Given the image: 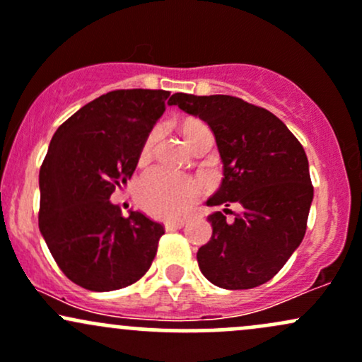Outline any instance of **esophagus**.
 I'll return each mask as SVG.
<instances>
[{"mask_svg": "<svg viewBox=\"0 0 362 362\" xmlns=\"http://www.w3.org/2000/svg\"><path fill=\"white\" fill-rule=\"evenodd\" d=\"M165 230H174V229H181L185 226V221H169L165 222Z\"/></svg>", "mask_w": 362, "mask_h": 362, "instance_id": "obj_1", "label": "esophagus"}]
</instances>
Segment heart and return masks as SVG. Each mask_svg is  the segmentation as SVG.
Instances as JSON below:
<instances>
[{
    "mask_svg": "<svg viewBox=\"0 0 362 362\" xmlns=\"http://www.w3.org/2000/svg\"><path fill=\"white\" fill-rule=\"evenodd\" d=\"M205 129L209 128L200 121L186 123L182 128L186 144L192 145L194 138ZM157 138H159V129L156 128L148 133L144 145H141L140 162H145L152 156ZM198 193H200V185L193 177L165 168H153L147 170L136 185V197L140 205L147 212L164 218L181 217L197 200Z\"/></svg>",
    "mask_w": 362,
    "mask_h": 362,
    "instance_id": "heart-1",
    "label": "heart"
}]
</instances>
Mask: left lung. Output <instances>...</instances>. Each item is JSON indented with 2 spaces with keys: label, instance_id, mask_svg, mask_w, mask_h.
I'll return each instance as SVG.
<instances>
[{
  "label": "left lung",
  "instance_id": "8db88e82",
  "mask_svg": "<svg viewBox=\"0 0 362 362\" xmlns=\"http://www.w3.org/2000/svg\"><path fill=\"white\" fill-rule=\"evenodd\" d=\"M168 104L200 117L215 136L224 177L206 205L243 206L233 222L209 215L212 238L197 253L202 274L222 289L269 282L306 233L313 186L303 145L277 116L238 97L180 92Z\"/></svg>",
  "mask_w": 362,
  "mask_h": 362
}]
</instances>
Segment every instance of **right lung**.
<instances>
[{
  "label": "right lung",
  "instance_id": "add662e5",
  "mask_svg": "<svg viewBox=\"0 0 362 362\" xmlns=\"http://www.w3.org/2000/svg\"><path fill=\"white\" fill-rule=\"evenodd\" d=\"M168 90L129 88L97 97L51 138L40 165L39 229L71 282L95 292L132 286L152 265L164 227L128 217L109 198L135 173Z\"/></svg>",
  "mask_w": 362,
  "mask_h": 362
}]
</instances>
